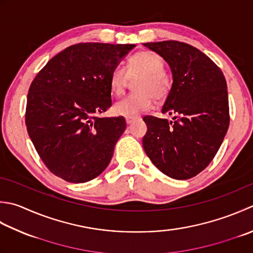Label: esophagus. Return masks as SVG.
Masks as SVG:
<instances>
[{
    "instance_id": "obj_1",
    "label": "esophagus",
    "mask_w": 253,
    "mask_h": 253,
    "mask_svg": "<svg viewBox=\"0 0 253 253\" xmlns=\"http://www.w3.org/2000/svg\"><path fill=\"white\" fill-rule=\"evenodd\" d=\"M137 120H139V117H126V124L127 125H130L131 123H133Z\"/></svg>"
}]
</instances>
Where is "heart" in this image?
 Wrapping results in <instances>:
<instances>
[{
    "mask_svg": "<svg viewBox=\"0 0 253 253\" xmlns=\"http://www.w3.org/2000/svg\"><path fill=\"white\" fill-rule=\"evenodd\" d=\"M163 68V60L152 51L133 54L128 61L127 71L121 66L114 68L110 76V87L112 93L117 96L125 91L128 77L141 76L136 83L138 92L118 101L114 105V113L118 116L136 117L139 113L149 110L153 97L158 101L165 100L171 90L172 79Z\"/></svg>",
    "mask_w": 253,
    "mask_h": 253,
    "instance_id": "obj_1",
    "label": "heart"
}]
</instances>
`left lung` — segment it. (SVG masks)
I'll return each instance as SVG.
<instances>
[{"mask_svg":"<svg viewBox=\"0 0 253 253\" xmlns=\"http://www.w3.org/2000/svg\"><path fill=\"white\" fill-rule=\"evenodd\" d=\"M143 46L169 64L173 83L162 113L173 121L145 116L142 138L147 156L158 169L175 180H187L214 159L229 127L224 74L214 61L189 43L166 41Z\"/></svg>","mask_w":253,"mask_h":253,"instance_id":"8db88e82","label":"left lung"}]
</instances>
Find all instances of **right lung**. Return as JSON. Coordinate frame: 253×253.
Here are the masks:
<instances>
[{
    "label": "right lung",
    "mask_w": 253,
    "mask_h": 253,
    "mask_svg": "<svg viewBox=\"0 0 253 253\" xmlns=\"http://www.w3.org/2000/svg\"><path fill=\"white\" fill-rule=\"evenodd\" d=\"M135 44H72L47 62L28 90L25 123L39 157L71 183L106 169L126 129L123 116L100 117L112 106L110 76Z\"/></svg>",
    "instance_id": "right-lung-1"
}]
</instances>
